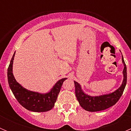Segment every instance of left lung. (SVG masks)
Wrapping results in <instances>:
<instances>
[{"mask_svg":"<svg viewBox=\"0 0 131 131\" xmlns=\"http://www.w3.org/2000/svg\"><path fill=\"white\" fill-rule=\"evenodd\" d=\"M122 59L124 65V68L123 70L124 80L120 88H118L113 93L100 96L92 97V96L84 94L82 91L80 84H78L77 82L74 81L75 86V95H76L77 99L80 106L84 110L92 112L104 110L115 105L116 103L119 100L122 95L127 83L126 65H125L123 57H122Z\"/></svg>","mask_w":131,"mask_h":131,"instance_id":"8db88e82","label":"left lung"}]
</instances>
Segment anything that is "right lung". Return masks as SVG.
Here are the masks:
<instances>
[{"mask_svg":"<svg viewBox=\"0 0 131 131\" xmlns=\"http://www.w3.org/2000/svg\"><path fill=\"white\" fill-rule=\"evenodd\" d=\"M14 54L15 53L10 60L7 69V79L9 87L16 99L21 105L30 111L44 112L51 110L54 106L63 82L67 79L64 78L59 80L51 91L47 94H42L26 90L17 82L13 74V63Z\"/></svg>","mask_w":131,"mask_h":131,"instance_id":"obj_1","label":"right lung"}]
</instances>
